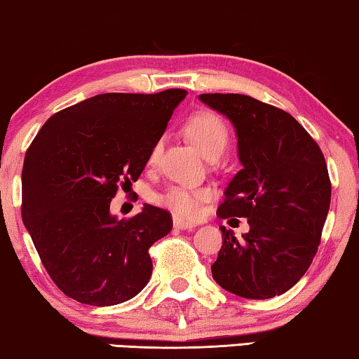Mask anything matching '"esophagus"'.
<instances>
[{"label":"esophagus","mask_w":359,"mask_h":359,"mask_svg":"<svg viewBox=\"0 0 359 359\" xmlns=\"http://www.w3.org/2000/svg\"><path fill=\"white\" fill-rule=\"evenodd\" d=\"M174 228L175 229H194L195 223H191V221H185L182 218H174Z\"/></svg>","instance_id":"1"}]
</instances>
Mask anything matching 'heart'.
Segmentation results:
<instances>
[{
    "instance_id": "obj_1",
    "label": "heart",
    "mask_w": 359,
    "mask_h": 359,
    "mask_svg": "<svg viewBox=\"0 0 359 359\" xmlns=\"http://www.w3.org/2000/svg\"><path fill=\"white\" fill-rule=\"evenodd\" d=\"M182 130L191 143L210 159L219 156L229 144L228 125L211 110H198V112L190 114L182 125ZM161 148H163V141L156 140L148 156L151 164L158 161ZM210 195L211 191L206 187L172 185L158 196V201L165 208L174 211L175 215L184 216V218H195L200 215L201 205L210 198Z\"/></svg>"
}]
</instances>
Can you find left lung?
Returning a JSON list of instances; mask_svg holds the SVG:
<instances>
[{"label": "left lung", "instance_id": "1", "mask_svg": "<svg viewBox=\"0 0 359 359\" xmlns=\"http://www.w3.org/2000/svg\"><path fill=\"white\" fill-rule=\"evenodd\" d=\"M237 131L244 168L229 182L216 215L247 218L236 239L221 226L215 281L247 299H269L296 285L319 249L332 184L319 144L285 110L244 94H201Z\"/></svg>", "mask_w": 359, "mask_h": 359}]
</instances>
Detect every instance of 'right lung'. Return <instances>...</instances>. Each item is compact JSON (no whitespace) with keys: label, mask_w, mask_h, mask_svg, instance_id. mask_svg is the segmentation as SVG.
<instances>
[{"label":"right lung","mask_w":359,"mask_h":359,"mask_svg":"<svg viewBox=\"0 0 359 359\" xmlns=\"http://www.w3.org/2000/svg\"><path fill=\"white\" fill-rule=\"evenodd\" d=\"M185 89L107 93L52 115L27 148L22 221L42 264L68 297L114 306L149 281V247L172 229V216L144 205L117 219L110 201L143 172Z\"/></svg>","instance_id":"obj_1"}]
</instances>
